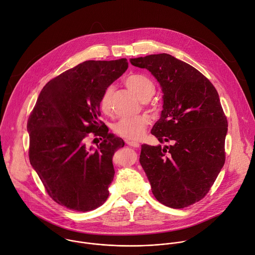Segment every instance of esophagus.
Instances as JSON below:
<instances>
[{
	"instance_id": "1",
	"label": "esophagus",
	"mask_w": 255,
	"mask_h": 255,
	"mask_svg": "<svg viewBox=\"0 0 255 255\" xmlns=\"http://www.w3.org/2000/svg\"><path fill=\"white\" fill-rule=\"evenodd\" d=\"M126 143H127V145H129L131 147H134V148H138L140 146V144L138 142H134V141H128L127 140Z\"/></svg>"
}]
</instances>
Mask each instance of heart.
<instances>
[{
    "label": "heart",
    "mask_w": 255,
    "mask_h": 255,
    "mask_svg": "<svg viewBox=\"0 0 255 255\" xmlns=\"http://www.w3.org/2000/svg\"><path fill=\"white\" fill-rule=\"evenodd\" d=\"M126 86L132 91L142 102L149 101L155 94V85L151 79L144 75L133 74L125 80ZM114 89L109 86L104 89L99 99L100 110L109 115L112 110V96ZM150 123L148 115L143 114L131 118H121L113 125L114 133L127 140H139L145 134V131Z\"/></svg>",
    "instance_id": "1"
}]
</instances>
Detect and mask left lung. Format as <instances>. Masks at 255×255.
<instances>
[{
	"label": "left lung",
	"instance_id": "1",
	"mask_svg": "<svg viewBox=\"0 0 255 255\" xmlns=\"http://www.w3.org/2000/svg\"><path fill=\"white\" fill-rule=\"evenodd\" d=\"M160 83L163 110L151 130L161 147L143 144L140 164L155 198L180 209L209 192L225 162L227 119L212 83L191 65L169 54L130 60Z\"/></svg>",
	"mask_w": 255,
	"mask_h": 255
}]
</instances>
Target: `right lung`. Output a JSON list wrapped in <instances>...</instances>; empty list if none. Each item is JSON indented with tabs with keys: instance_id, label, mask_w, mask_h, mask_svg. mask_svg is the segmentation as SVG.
Wrapping results in <instances>:
<instances>
[{
	"instance_id": "obj_1",
	"label": "right lung",
	"mask_w": 255,
	"mask_h": 255,
	"mask_svg": "<svg viewBox=\"0 0 255 255\" xmlns=\"http://www.w3.org/2000/svg\"><path fill=\"white\" fill-rule=\"evenodd\" d=\"M127 68L125 58L85 61L50 80L29 116L30 163L48 195L68 209L91 211L109 196L113 155L124 141L99 120V99ZM91 132L104 138L94 150L86 144Z\"/></svg>"
}]
</instances>
